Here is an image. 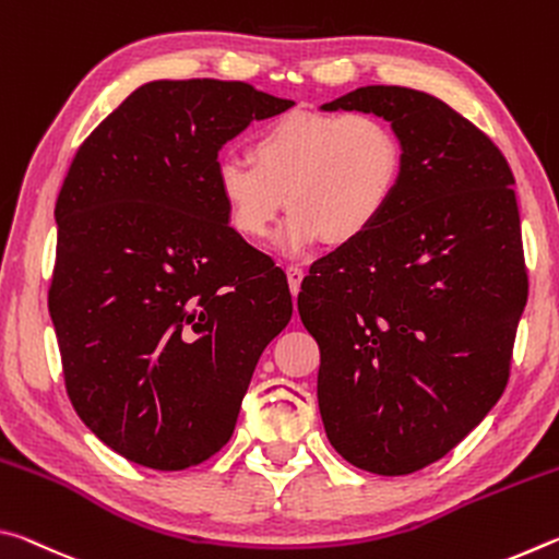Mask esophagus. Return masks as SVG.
<instances>
[{
  "label": "esophagus",
  "mask_w": 559,
  "mask_h": 559,
  "mask_svg": "<svg viewBox=\"0 0 559 559\" xmlns=\"http://www.w3.org/2000/svg\"><path fill=\"white\" fill-rule=\"evenodd\" d=\"M286 276H288L290 293H293V296H298L300 283H302V276H306V273H302V269H300V266H288V269H286Z\"/></svg>",
  "instance_id": "1"
}]
</instances>
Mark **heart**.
Instances as JSON below:
<instances>
[{
    "mask_svg": "<svg viewBox=\"0 0 559 559\" xmlns=\"http://www.w3.org/2000/svg\"><path fill=\"white\" fill-rule=\"evenodd\" d=\"M404 175L394 128L372 112L293 110L263 128L251 157L222 155L214 189L226 222L243 239H263L283 202L276 249L300 257L325 236L347 246L390 212Z\"/></svg>",
    "mask_w": 559,
    "mask_h": 559,
    "instance_id": "heart-1",
    "label": "heart"
}]
</instances>
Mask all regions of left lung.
Listing matches in <instances>:
<instances>
[{
	"label": "left lung",
	"mask_w": 559,
	"mask_h": 559,
	"mask_svg": "<svg viewBox=\"0 0 559 559\" xmlns=\"http://www.w3.org/2000/svg\"><path fill=\"white\" fill-rule=\"evenodd\" d=\"M320 110L380 116L404 147L390 212L298 293L330 443L357 468L404 476L447 456L508 384L527 300L515 179L484 132L429 93L362 86Z\"/></svg>",
	"instance_id": "obj_1"
}]
</instances>
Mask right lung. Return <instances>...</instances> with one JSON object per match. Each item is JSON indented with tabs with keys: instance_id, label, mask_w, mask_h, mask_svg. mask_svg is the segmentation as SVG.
Here are the masks:
<instances>
[{
	"instance_id": "obj_1",
	"label": "right lung",
	"mask_w": 559,
	"mask_h": 559,
	"mask_svg": "<svg viewBox=\"0 0 559 559\" xmlns=\"http://www.w3.org/2000/svg\"><path fill=\"white\" fill-rule=\"evenodd\" d=\"M296 106L241 81H150L75 153L56 200L49 313L81 421L155 471L231 439L286 276L226 222L219 150Z\"/></svg>"
}]
</instances>
